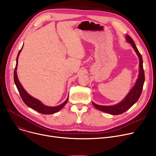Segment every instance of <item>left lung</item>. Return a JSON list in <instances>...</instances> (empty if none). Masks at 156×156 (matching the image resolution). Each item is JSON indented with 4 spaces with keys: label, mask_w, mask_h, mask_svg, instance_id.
Segmentation results:
<instances>
[{
    "label": "left lung",
    "mask_w": 156,
    "mask_h": 156,
    "mask_svg": "<svg viewBox=\"0 0 156 156\" xmlns=\"http://www.w3.org/2000/svg\"><path fill=\"white\" fill-rule=\"evenodd\" d=\"M126 40L127 41V42L131 44L132 46L134 49L135 51L136 52V53L139 58V61H140L139 75L137 78V80L136 81V83L135 84L134 87L132 88L130 91L128 93L127 97L120 103H118V104L115 105L103 106V105H99L95 104V103L92 102L93 106L98 110H100L104 112L108 113L110 114H112V115H119V114L123 113V112H125L128 109H129L134 104V103H136L137 101L142 93L144 83L145 81V75H144V71L143 68V60H142V56L139 53V51H138L136 44H135L134 41H133L132 37L130 36L127 35Z\"/></svg>",
    "instance_id": "8db88e82"
}]
</instances>
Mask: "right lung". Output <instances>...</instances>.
<instances>
[{"mask_svg": "<svg viewBox=\"0 0 156 156\" xmlns=\"http://www.w3.org/2000/svg\"><path fill=\"white\" fill-rule=\"evenodd\" d=\"M22 48H23V47H22ZM22 48H21V49H22ZM21 49L19 51V53L17 55V59H16V65L14 71V83H15V84L17 87V88L19 91V93L20 97H21L22 100H23V101L24 102V103L26 105H27L30 108H31L32 109L39 112L41 113L46 114V115H49V114H53V113H55L59 111L62 108H63L66 105V103H67V101L68 100V98L66 99V100L64 103H63L62 104H61L58 106L53 107H48V106H46V105H43V103H41L40 101H39L38 100H37V99L32 97L30 95H29L28 93L24 90V89L22 87L21 84L20 83V82H19V81L18 80V78H17L16 69H17V63H18V57H19V53H20V51H21Z\"/></svg>", "mask_w": 156, "mask_h": 156, "instance_id": "right-lung-1", "label": "right lung"}]
</instances>
